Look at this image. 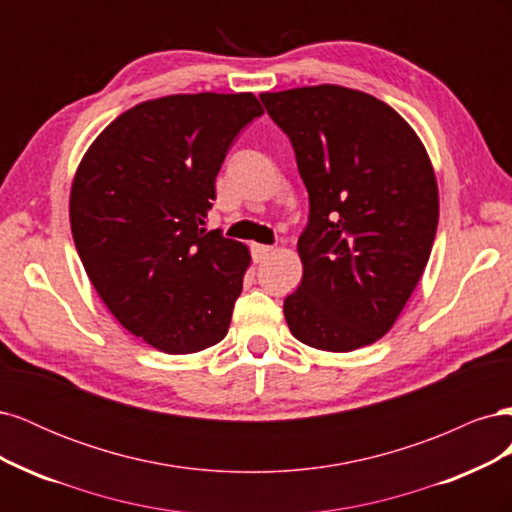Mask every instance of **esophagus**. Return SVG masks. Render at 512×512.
Wrapping results in <instances>:
<instances>
[{
    "mask_svg": "<svg viewBox=\"0 0 512 512\" xmlns=\"http://www.w3.org/2000/svg\"><path fill=\"white\" fill-rule=\"evenodd\" d=\"M271 252H273V247H271V245H262V243H254V245H252V256H254V260H256V262L265 260Z\"/></svg>",
    "mask_w": 512,
    "mask_h": 512,
    "instance_id": "obj_1",
    "label": "esophagus"
}]
</instances>
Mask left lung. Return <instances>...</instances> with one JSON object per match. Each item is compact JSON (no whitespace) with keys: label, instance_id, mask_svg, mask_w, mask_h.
Returning a JSON list of instances; mask_svg holds the SVG:
<instances>
[{"label":"left lung","instance_id":"1","mask_svg":"<svg viewBox=\"0 0 512 512\" xmlns=\"http://www.w3.org/2000/svg\"><path fill=\"white\" fill-rule=\"evenodd\" d=\"M309 194L301 286L284 301L299 342L352 352L391 331L427 267L440 200L427 149L395 108L339 85L260 94Z\"/></svg>","mask_w":512,"mask_h":512}]
</instances>
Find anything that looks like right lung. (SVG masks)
Returning <instances> with one entry per match:
<instances>
[{
    "label": "right lung",
    "mask_w": 512,
    "mask_h": 512,
    "mask_svg": "<svg viewBox=\"0 0 512 512\" xmlns=\"http://www.w3.org/2000/svg\"><path fill=\"white\" fill-rule=\"evenodd\" d=\"M254 94H175L121 113L76 168L70 226L89 282L123 329L166 354L226 337L247 245L207 230L230 143Z\"/></svg>",
    "instance_id": "obj_1"
}]
</instances>
